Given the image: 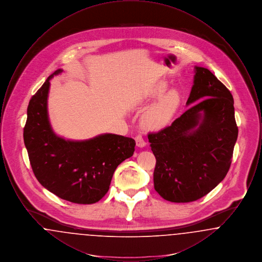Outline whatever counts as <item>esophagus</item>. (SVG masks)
<instances>
[{
  "label": "esophagus",
  "instance_id": "esophagus-1",
  "mask_svg": "<svg viewBox=\"0 0 262 262\" xmlns=\"http://www.w3.org/2000/svg\"><path fill=\"white\" fill-rule=\"evenodd\" d=\"M135 139H136V142H137V145L138 147H144L146 145L145 140L140 135H137V137H135Z\"/></svg>",
  "mask_w": 262,
  "mask_h": 262
}]
</instances>
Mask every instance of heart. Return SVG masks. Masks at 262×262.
I'll list each match as a JSON object with an SVG mask.
<instances>
[{"instance_id":"b5f03b06","label":"heart","mask_w":262,"mask_h":262,"mask_svg":"<svg viewBox=\"0 0 262 262\" xmlns=\"http://www.w3.org/2000/svg\"><path fill=\"white\" fill-rule=\"evenodd\" d=\"M167 89L168 84L165 81H157L150 86L148 96L150 98H159L166 93ZM181 101V95L177 90L169 91L145 113L143 117V124L146 127L153 129L164 127L170 123L178 111Z\"/></svg>"}]
</instances>
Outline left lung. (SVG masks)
<instances>
[{
  "label": "left lung",
  "mask_w": 262,
  "mask_h": 262,
  "mask_svg": "<svg viewBox=\"0 0 262 262\" xmlns=\"http://www.w3.org/2000/svg\"><path fill=\"white\" fill-rule=\"evenodd\" d=\"M195 101L172 125L148 134L156 158L154 188L171 202L203 198L223 181L232 163L237 125L230 90L209 70L195 67L187 104Z\"/></svg>",
  "instance_id": "8db88e82"
}]
</instances>
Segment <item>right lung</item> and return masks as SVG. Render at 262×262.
Wrapping results in <instances>:
<instances>
[{
    "label": "right lung",
    "mask_w": 262,
    "mask_h": 262,
    "mask_svg": "<svg viewBox=\"0 0 262 262\" xmlns=\"http://www.w3.org/2000/svg\"><path fill=\"white\" fill-rule=\"evenodd\" d=\"M31 97L24 128L25 144L38 182L62 200L77 204L99 201L109 190L117 167L133 156L136 141L106 134L85 141L57 137L51 128L47 97L50 78Z\"/></svg>",
    "instance_id": "1"
}]
</instances>
